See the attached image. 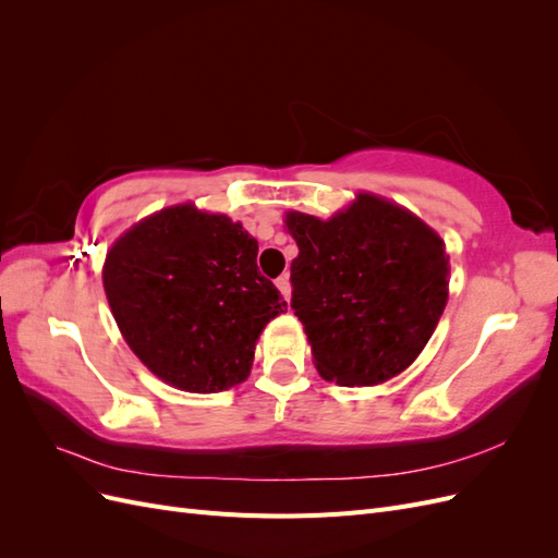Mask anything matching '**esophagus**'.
Returning <instances> with one entry per match:
<instances>
[{
  "label": "esophagus",
  "mask_w": 558,
  "mask_h": 558,
  "mask_svg": "<svg viewBox=\"0 0 558 558\" xmlns=\"http://www.w3.org/2000/svg\"><path fill=\"white\" fill-rule=\"evenodd\" d=\"M275 283H277V289L281 291L283 300H286V302H291V281H289V275H281Z\"/></svg>",
  "instance_id": "34e87169"
}]
</instances>
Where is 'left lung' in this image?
Here are the masks:
<instances>
[{
  "instance_id": "8db88e82",
  "label": "left lung",
  "mask_w": 558,
  "mask_h": 558,
  "mask_svg": "<svg viewBox=\"0 0 558 558\" xmlns=\"http://www.w3.org/2000/svg\"><path fill=\"white\" fill-rule=\"evenodd\" d=\"M286 228L300 248L291 307L318 375L375 386L410 367L447 305L449 256L440 234L373 193H359L328 221L289 211Z\"/></svg>"
}]
</instances>
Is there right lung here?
Segmentation results:
<instances>
[{
    "instance_id": "1",
    "label": "right lung",
    "mask_w": 558,
    "mask_h": 558,
    "mask_svg": "<svg viewBox=\"0 0 558 558\" xmlns=\"http://www.w3.org/2000/svg\"><path fill=\"white\" fill-rule=\"evenodd\" d=\"M258 242L223 214L167 207L107 253L102 281L128 347L165 384L218 393L242 384L286 300L258 272Z\"/></svg>"
}]
</instances>
